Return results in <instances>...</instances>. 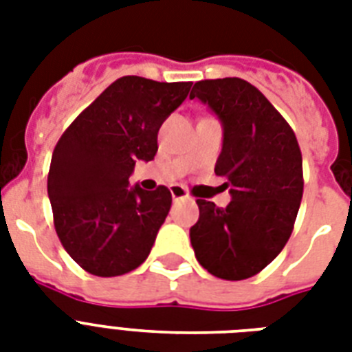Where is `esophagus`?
Wrapping results in <instances>:
<instances>
[{"label":"esophagus","instance_id":"obj_1","mask_svg":"<svg viewBox=\"0 0 352 352\" xmlns=\"http://www.w3.org/2000/svg\"><path fill=\"white\" fill-rule=\"evenodd\" d=\"M170 192L173 201H186V199H190V193L186 192V188L179 186V184H173V186L170 188Z\"/></svg>","mask_w":352,"mask_h":352}]
</instances>
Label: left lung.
Listing matches in <instances>:
<instances>
[{
	"label": "left lung",
	"mask_w": 352,
	"mask_h": 352,
	"mask_svg": "<svg viewBox=\"0 0 352 352\" xmlns=\"http://www.w3.org/2000/svg\"><path fill=\"white\" fill-rule=\"evenodd\" d=\"M190 98L208 104L223 124L215 175L225 177L232 195L226 208L197 199L199 221L190 228L193 252L215 278H252L276 259L294 228L303 197L300 144L246 80H201Z\"/></svg>",
	"instance_id": "1"
}]
</instances>
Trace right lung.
<instances>
[{
	"instance_id": "add662e5",
	"label": "right lung",
	"mask_w": 352,
	"mask_h": 352,
	"mask_svg": "<svg viewBox=\"0 0 352 352\" xmlns=\"http://www.w3.org/2000/svg\"><path fill=\"white\" fill-rule=\"evenodd\" d=\"M192 82L115 80L63 131L52 151L47 192L54 228L85 272L122 276L140 267L171 208L166 186L129 188L137 160H153L162 122Z\"/></svg>"
}]
</instances>
